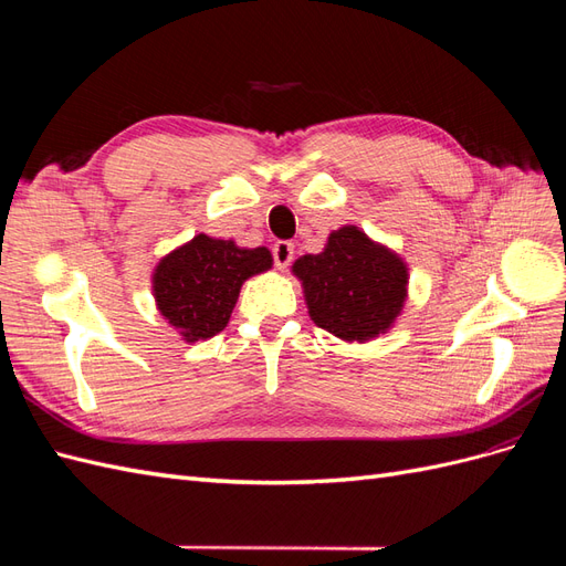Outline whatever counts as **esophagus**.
Returning <instances> with one entry per match:
<instances>
[{
  "label": "esophagus",
  "instance_id": "esophagus-1",
  "mask_svg": "<svg viewBox=\"0 0 566 566\" xmlns=\"http://www.w3.org/2000/svg\"><path fill=\"white\" fill-rule=\"evenodd\" d=\"M273 252V262H276V266L283 271L290 262H293V254H295V245L290 241H279L276 245L271 248Z\"/></svg>",
  "mask_w": 566,
  "mask_h": 566
}]
</instances>
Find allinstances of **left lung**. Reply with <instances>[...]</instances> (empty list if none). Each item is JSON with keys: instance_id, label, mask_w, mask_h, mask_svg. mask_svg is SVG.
Returning a JSON list of instances; mask_svg holds the SVG:
<instances>
[{"instance_id": "1", "label": "left lung", "mask_w": 566, "mask_h": 566, "mask_svg": "<svg viewBox=\"0 0 566 566\" xmlns=\"http://www.w3.org/2000/svg\"><path fill=\"white\" fill-rule=\"evenodd\" d=\"M293 273L312 321L345 342L387 333L408 297L406 262L352 224L333 231L323 252L295 260Z\"/></svg>"}]
</instances>
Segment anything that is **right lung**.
<instances>
[{
    "label": "right lung",
    "instance_id": "1",
    "mask_svg": "<svg viewBox=\"0 0 566 566\" xmlns=\"http://www.w3.org/2000/svg\"><path fill=\"white\" fill-rule=\"evenodd\" d=\"M271 264L266 248H238L233 241L198 233L153 269V297L186 342L208 339L227 328L243 283Z\"/></svg>",
    "mask_w": 566,
    "mask_h": 566
}]
</instances>
